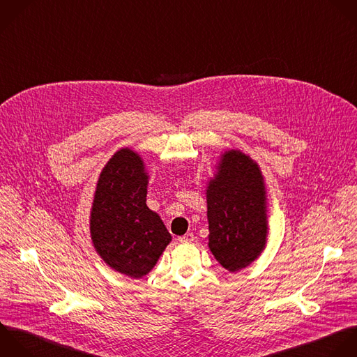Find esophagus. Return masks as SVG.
<instances>
[{
	"label": "esophagus",
	"instance_id": "obj_1",
	"mask_svg": "<svg viewBox=\"0 0 357 357\" xmlns=\"http://www.w3.org/2000/svg\"><path fill=\"white\" fill-rule=\"evenodd\" d=\"M193 239H195V236H193V234H190V232H188V234H185L183 236H179V238H178V241H179L181 243H190V242H193Z\"/></svg>",
	"mask_w": 357,
	"mask_h": 357
}]
</instances>
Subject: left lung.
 I'll return each instance as SVG.
<instances>
[{
    "label": "left lung",
    "instance_id": "1",
    "mask_svg": "<svg viewBox=\"0 0 357 357\" xmlns=\"http://www.w3.org/2000/svg\"><path fill=\"white\" fill-rule=\"evenodd\" d=\"M206 186L208 248L229 273L256 261L268 239V195L260 165L239 149L221 151Z\"/></svg>",
    "mask_w": 357,
    "mask_h": 357
}]
</instances>
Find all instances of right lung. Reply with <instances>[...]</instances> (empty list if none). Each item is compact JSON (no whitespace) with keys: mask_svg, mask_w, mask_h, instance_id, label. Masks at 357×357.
Returning <instances> with one entry per match:
<instances>
[{"mask_svg":"<svg viewBox=\"0 0 357 357\" xmlns=\"http://www.w3.org/2000/svg\"><path fill=\"white\" fill-rule=\"evenodd\" d=\"M149 172L142 155L119 149L100 172L90 208L94 250L114 271L146 277L172 241L160 215L146 204Z\"/></svg>","mask_w":357,"mask_h":357,"instance_id":"1","label":"right lung"}]
</instances>
